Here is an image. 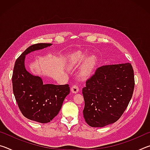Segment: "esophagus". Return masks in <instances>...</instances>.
I'll list each match as a JSON object with an SVG mask.
<instances>
[{"label": "esophagus", "mask_w": 150, "mask_h": 150, "mask_svg": "<svg viewBox=\"0 0 150 150\" xmlns=\"http://www.w3.org/2000/svg\"><path fill=\"white\" fill-rule=\"evenodd\" d=\"M71 91L73 93H77L79 92V87L77 85H73L71 87Z\"/></svg>", "instance_id": "obj_1"}]
</instances>
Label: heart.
Returning a JSON list of instances; mask_svg holds the SVG:
<instances>
[{
    "instance_id": "1",
    "label": "heart",
    "mask_w": 150,
    "mask_h": 150,
    "mask_svg": "<svg viewBox=\"0 0 150 150\" xmlns=\"http://www.w3.org/2000/svg\"><path fill=\"white\" fill-rule=\"evenodd\" d=\"M81 61V54L79 53L72 54L68 59V67L69 69H73L79 64ZM95 58L94 57H90L87 60L84 65L81 67L80 74L83 78L86 79L89 77L92 73L94 67L95 65Z\"/></svg>"
}]
</instances>
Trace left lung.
I'll use <instances>...</instances> for the list:
<instances>
[{
    "mask_svg": "<svg viewBox=\"0 0 150 150\" xmlns=\"http://www.w3.org/2000/svg\"><path fill=\"white\" fill-rule=\"evenodd\" d=\"M134 85L130 63L98 67L83 88L86 122L91 127H104L117 121L130 103Z\"/></svg>",
    "mask_w": 150,
    "mask_h": 150,
    "instance_id": "8db88e82",
    "label": "left lung"
}]
</instances>
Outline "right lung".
Instances as JSON below:
<instances>
[{"mask_svg": "<svg viewBox=\"0 0 150 150\" xmlns=\"http://www.w3.org/2000/svg\"><path fill=\"white\" fill-rule=\"evenodd\" d=\"M52 45L41 43L28 47L15 62L12 78L14 95L22 115L40 123L50 122L55 117L70 93L69 85H44L41 77L33 75L25 67L27 54Z\"/></svg>", "mask_w": 150, "mask_h": 150, "instance_id": "obj_1", "label": "right lung"}]
</instances>
